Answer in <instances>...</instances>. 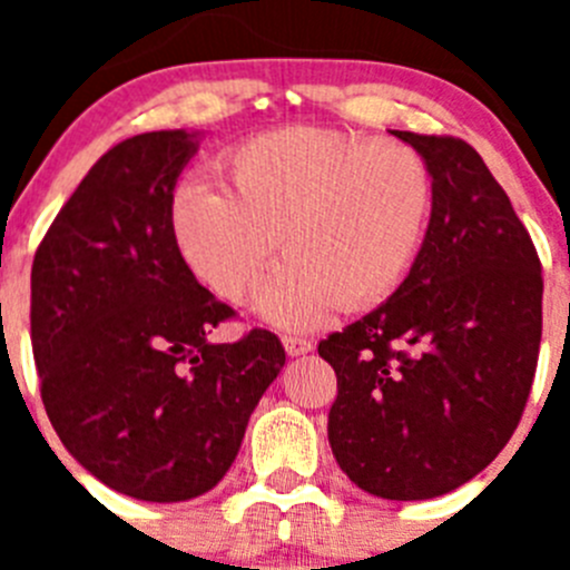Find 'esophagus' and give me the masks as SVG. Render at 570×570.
Instances as JSON below:
<instances>
[{
  "mask_svg": "<svg viewBox=\"0 0 570 570\" xmlns=\"http://www.w3.org/2000/svg\"><path fill=\"white\" fill-rule=\"evenodd\" d=\"M284 347H286V353L295 358V355L312 353L314 342H312V338H306V336H284Z\"/></svg>",
  "mask_w": 570,
  "mask_h": 570,
  "instance_id": "1",
  "label": "esophagus"
}]
</instances>
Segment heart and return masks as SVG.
<instances>
[{"mask_svg":"<svg viewBox=\"0 0 570 570\" xmlns=\"http://www.w3.org/2000/svg\"><path fill=\"white\" fill-rule=\"evenodd\" d=\"M223 189L181 184L170 234L184 264L226 301L256 289L275 248L289 256L258 295L284 327L366 308L402 284L422 248L433 176L416 148L322 126H281L220 163Z\"/></svg>","mask_w":570,"mask_h":570,"instance_id":"1","label":"heart"}]
</instances>
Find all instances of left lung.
I'll list each match as a JSON object with an SVG mask.
<instances>
[{
  "label": "left lung",
  "mask_w": 570,
  "mask_h": 570,
  "mask_svg": "<svg viewBox=\"0 0 570 570\" xmlns=\"http://www.w3.org/2000/svg\"><path fill=\"white\" fill-rule=\"evenodd\" d=\"M433 176L422 250L400 289L320 342L336 372L327 441L344 474L396 502L450 493L519 428L543 331L530 232L480 154L392 131Z\"/></svg>",
  "instance_id": "left-lung-1"
}]
</instances>
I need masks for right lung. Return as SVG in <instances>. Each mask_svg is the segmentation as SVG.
<instances>
[{"instance_id":"right-lung-1","label":"right lung","mask_w":570,"mask_h":570,"mask_svg":"<svg viewBox=\"0 0 570 570\" xmlns=\"http://www.w3.org/2000/svg\"><path fill=\"white\" fill-rule=\"evenodd\" d=\"M198 140L146 131L112 146L57 212L32 262L40 400L62 446L112 491L184 502L232 469L286 353L198 284L174 234V187Z\"/></svg>"}]
</instances>
